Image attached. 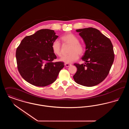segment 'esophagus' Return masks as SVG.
<instances>
[{
    "label": "esophagus",
    "instance_id": "esophagus-1",
    "mask_svg": "<svg viewBox=\"0 0 129 129\" xmlns=\"http://www.w3.org/2000/svg\"><path fill=\"white\" fill-rule=\"evenodd\" d=\"M65 66H66V67H70V66H71L72 65L71 64H68V63H65Z\"/></svg>",
    "mask_w": 129,
    "mask_h": 129
}]
</instances>
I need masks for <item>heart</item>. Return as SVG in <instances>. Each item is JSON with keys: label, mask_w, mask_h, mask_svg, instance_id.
Returning a JSON list of instances; mask_svg holds the SVG:
<instances>
[{"label": "heart", "mask_w": 129, "mask_h": 129, "mask_svg": "<svg viewBox=\"0 0 129 129\" xmlns=\"http://www.w3.org/2000/svg\"><path fill=\"white\" fill-rule=\"evenodd\" d=\"M62 40L65 43L71 45L69 54L68 55L61 56L59 60L65 63H71L77 60L79 58V55H82L85 52L84 46L79 43V39L74 34L67 33L61 38ZM52 49L55 55L61 56V44L58 40L54 41L52 44Z\"/></svg>", "instance_id": "obj_1"}]
</instances>
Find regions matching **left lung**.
Masks as SVG:
<instances>
[{"mask_svg":"<svg viewBox=\"0 0 129 129\" xmlns=\"http://www.w3.org/2000/svg\"><path fill=\"white\" fill-rule=\"evenodd\" d=\"M86 44L82 59L85 64H74L77 72L73 76L75 82L82 86H93L105 79L114 60L113 44L110 39L92 27L77 29Z\"/></svg>","mask_w":129,"mask_h":129,"instance_id":"8db88e82","label":"left lung"}]
</instances>
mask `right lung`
<instances>
[{"label":"right lung","mask_w":129,"mask_h":129,"mask_svg":"<svg viewBox=\"0 0 129 129\" xmlns=\"http://www.w3.org/2000/svg\"><path fill=\"white\" fill-rule=\"evenodd\" d=\"M58 37L53 30L41 29L25 37L16 49L19 72L31 85L45 86L52 84L64 67L63 62H52L56 56L52 44Z\"/></svg>","instance_id":"add662e5"}]
</instances>
